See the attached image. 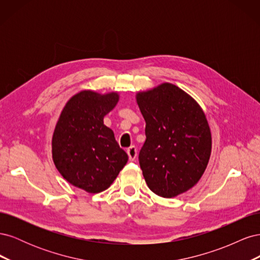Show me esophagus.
<instances>
[{"label":"esophagus","mask_w":260,"mask_h":260,"mask_svg":"<svg viewBox=\"0 0 260 260\" xmlns=\"http://www.w3.org/2000/svg\"><path fill=\"white\" fill-rule=\"evenodd\" d=\"M127 154L129 156V159L131 161L135 160L137 158V155H138V149L136 146H130L128 149H127Z\"/></svg>","instance_id":"esophagus-1"}]
</instances>
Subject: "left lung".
<instances>
[{
    "instance_id": "8db88e82",
    "label": "left lung",
    "mask_w": 260,
    "mask_h": 260,
    "mask_svg": "<svg viewBox=\"0 0 260 260\" xmlns=\"http://www.w3.org/2000/svg\"><path fill=\"white\" fill-rule=\"evenodd\" d=\"M146 140L139 154L149 190L171 199L192 188L205 172L211 133L202 107L179 86L165 82L137 93Z\"/></svg>"
}]
</instances>
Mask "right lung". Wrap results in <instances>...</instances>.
Returning a JSON list of instances; mask_svg holds the SVG:
<instances>
[{"label": "right lung", "instance_id": "add662e5", "mask_svg": "<svg viewBox=\"0 0 260 260\" xmlns=\"http://www.w3.org/2000/svg\"><path fill=\"white\" fill-rule=\"evenodd\" d=\"M119 94L83 90L62 108L52 138V157L59 174L70 184L88 193L111 186L128 161L104 117L113 111Z\"/></svg>", "mask_w": 260, "mask_h": 260}]
</instances>
